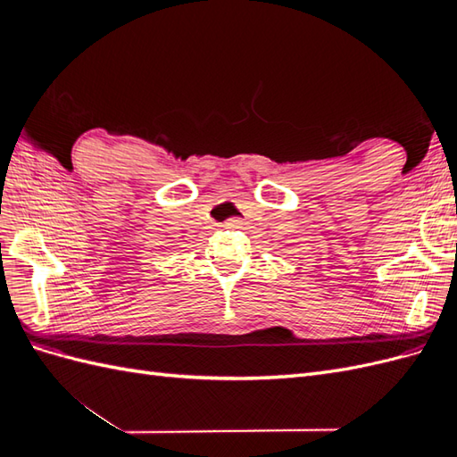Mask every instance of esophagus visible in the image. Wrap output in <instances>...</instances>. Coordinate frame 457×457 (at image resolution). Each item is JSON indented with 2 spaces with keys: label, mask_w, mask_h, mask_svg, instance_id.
<instances>
[{
  "label": "esophagus",
  "mask_w": 457,
  "mask_h": 457,
  "mask_svg": "<svg viewBox=\"0 0 457 457\" xmlns=\"http://www.w3.org/2000/svg\"><path fill=\"white\" fill-rule=\"evenodd\" d=\"M238 225H240L238 219H228L227 220V227H238Z\"/></svg>",
  "instance_id": "esophagus-1"
}]
</instances>
